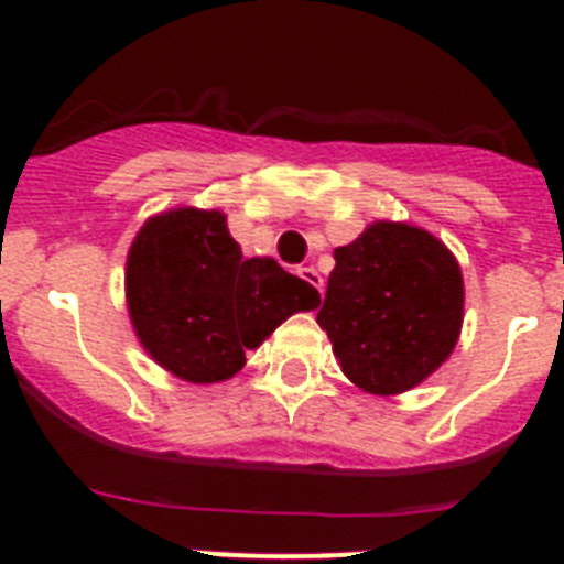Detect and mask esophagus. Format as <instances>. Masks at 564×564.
Here are the masks:
<instances>
[{
	"instance_id": "esophagus-1",
	"label": "esophagus",
	"mask_w": 564,
	"mask_h": 564,
	"mask_svg": "<svg viewBox=\"0 0 564 564\" xmlns=\"http://www.w3.org/2000/svg\"><path fill=\"white\" fill-rule=\"evenodd\" d=\"M296 273H299V276H302V279H305L307 285H313V288H316L318 293H322V276H318V271H316V268H313V265H307V268H299Z\"/></svg>"
}]
</instances>
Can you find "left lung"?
I'll return each mask as SVG.
<instances>
[{
  "label": "left lung",
  "instance_id": "left-lung-1",
  "mask_svg": "<svg viewBox=\"0 0 564 564\" xmlns=\"http://www.w3.org/2000/svg\"><path fill=\"white\" fill-rule=\"evenodd\" d=\"M336 268L316 322L341 372L372 395H398L430 378L455 350L463 273L441 239L378 220L333 251Z\"/></svg>",
  "mask_w": 564,
  "mask_h": 564
}]
</instances>
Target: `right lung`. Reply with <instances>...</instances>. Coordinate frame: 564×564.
I'll return each instance as SVG.
<instances>
[{
    "label": "right lung",
    "instance_id": "add662e5",
    "mask_svg": "<svg viewBox=\"0 0 564 564\" xmlns=\"http://www.w3.org/2000/svg\"><path fill=\"white\" fill-rule=\"evenodd\" d=\"M322 296L271 257L246 259L226 214L172 208L143 223L127 257V307L143 350L192 383L242 370L288 316Z\"/></svg>",
    "mask_w": 564,
    "mask_h": 564
}]
</instances>
